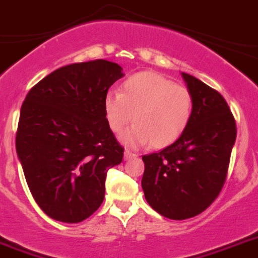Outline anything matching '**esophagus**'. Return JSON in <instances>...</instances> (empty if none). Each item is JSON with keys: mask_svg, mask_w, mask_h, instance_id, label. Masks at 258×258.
I'll use <instances>...</instances> for the list:
<instances>
[{"mask_svg": "<svg viewBox=\"0 0 258 258\" xmlns=\"http://www.w3.org/2000/svg\"><path fill=\"white\" fill-rule=\"evenodd\" d=\"M133 156H137V155H136V154H134V153H132L131 150H127V149H126V150H125V153H124V158H125V159H131V158H133Z\"/></svg>", "mask_w": 258, "mask_h": 258, "instance_id": "esophagus-1", "label": "esophagus"}]
</instances>
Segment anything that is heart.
Listing matches in <instances>:
<instances>
[{
	"mask_svg": "<svg viewBox=\"0 0 258 258\" xmlns=\"http://www.w3.org/2000/svg\"><path fill=\"white\" fill-rule=\"evenodd\" d=\"M193 112L192 94L153 72L137 73L121 83L120 92H108L104 113L108 126L120 133L133 118L134 125L122 136L129 146L150 142L156 149L175 142L188 126Z\"/></svg>",
	"mask_w": 258,
	"mask_h": 258,
	"instance_id": "heart-1",
	"label": "heart"
}]
</instances>
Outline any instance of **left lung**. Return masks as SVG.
I'll return each instance as SVG.
<instances>
[{
  "label": "left lung",
  "mask_w": 258,
  "mask_h": 258,
  "mask_svg": "<svg viewBox=\"0 0 258 258\" xmlns=\"http://www.w3.org/2000/svg\"><path fill=\"white\" fill-rule=\"evenodd\" d=\"M192 94L188 126L172 145L142 156V189L151 208L182 221L201 214L219 196L236 140V122L223 96L181 73Z\"/></svg>",
  "instance_id": "obj_1"
}]
</instances>
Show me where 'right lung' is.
I'll use <instances>...</instances> for the list:
<instances>
[{
  "label": "right lung",
  "instance_id": "add662e5",
  "mask_svg": "<svg viewBox=\"0 0 258 258\" xmlns=\"http://www.w3.org/2000/svg\"><path fill=\"white\" fill-rule=\"evenodd\" d=\"M121 70L105 60L62 66L22 104L17 154L31 195L54 221L78 223L94 214L104 200L108 169L122 162L124 147L104 113Z\"/></svg>",
  "mask_w": 258,
  "mask_h": 258
}]
</instances>
